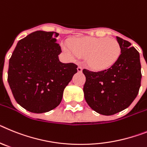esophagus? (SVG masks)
Wrapping results in <instances>:
<instances>
[{
  "mask_svg": "<svg viewBox=\"0 0 147 147\" xmlns=\"http://www.w3.org/2000/svg\"><path fill=\"white\" fill-rule=\"evenodd\" d=\"M78 69V72H82V69H83V68H82V67H81V66H79L78 67V69Z\"/></svg>",
  "mask_w": 147,
  "mask_h": 147,
  "instance_id": "obj_1",
  "label": "esophagus"
}]
</instances>
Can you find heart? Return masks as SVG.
I'll return each instance as SVG.
<instances>
[{"mask_svg": "<svg viewBox=\"0 0 147 147\" xmlns=\"http://www.w3.org/2000/svg\"><path fill=\"white\" fill-rule=\"evenodd\" d=\"M65 52L74 57L86 58L87 63L95 70H105L116 63L121 55V46L115 38L84 37L63 43Z\"/></svg>", "mask_w": 147, "mask_h": 147, "instance_id": "heart-1", "label": "heart"}]
</instances>
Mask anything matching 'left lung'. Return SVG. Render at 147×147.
Wrapping results in <instances>:
<instances>
[{
	"label": "left lung",
	"mask_w": 147,
	"mask_h": 147,
	"mask_svg": "<svg viewBox=\"0 0 147 147\" xmlns=\"http://www.w3.org/2000/svg\"><path fill=\"white\" fill-rule=\"evenodd\" d=\"M117 40L121 52L113 66L99 72L83 69L85 100L93 110L104 115L116 114L129 107L141 86L139 52L127 40L119 37Z\"/></svg>",
	"instance_id": "1"
}]
</instances>
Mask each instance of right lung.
<instances>
[{"label": "right lung", "instance_id": "1", "mask_svg": "<svg viewBox=\"0 0 147 147\" xmlns=\"http://www.w3.org/2000/svg\"><path fill=\"white\" fill-rule=\"evenodd\" d=\"M55 32L36 31L19 40L9 59L8 83L15 100L34 113L58 107L77 72L75 63H61Z\"/></svg>", "mask_w": 147, "mask_h": 147}]
</instances>
